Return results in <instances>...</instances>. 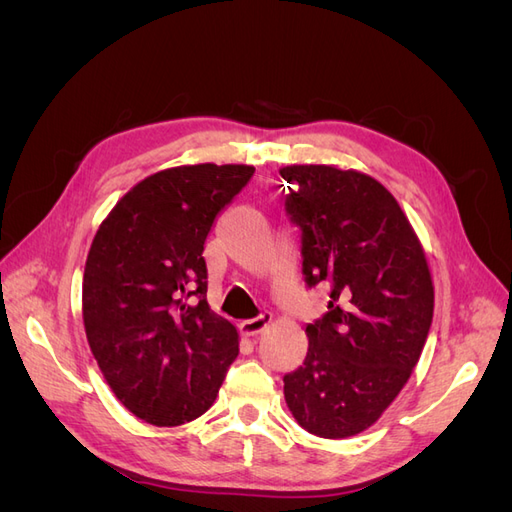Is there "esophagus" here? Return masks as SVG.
<instances>
[{"label":"esophagus","mask_w":512,"mask_h":512,"mask_svg":"<svg viewBox=\"0 0 512 512\" xmlns=\"http://www.w3.org/2000/svg\"><path fill=\"white\" fill-rule=\"evenodd\" d=\"M271 320H273V316H271L269 312H265V314H260L258 318L243 320V322L239 324V331H241V335H245V337H254V335L265 331V329L269 327V324H271Z\"/></svg>","instance_id":"esophagus-1"}]
</instances>
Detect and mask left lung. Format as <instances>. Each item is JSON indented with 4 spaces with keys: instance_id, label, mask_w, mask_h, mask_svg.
<instances>
[{
    "instance_id": "obj_1",
    "label": "left lung",
    "mask_w": 512,
    "mask_h": 512,
    "mask_svg": "<svg viewBox=\"0 0 512 512\" xmlns=\"http://www.w3.org/2000/svg\"><path fill=\"white\" fill-rule=\"evenodd\" d=\"M292 185L307 286H329V312L307 324L303 365L284 376L286 404L318 438L374 425L421 359L433 318L423 245L395 196L359 170L280 168Z\"/></svg>"
}]
</instances>
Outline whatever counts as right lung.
<instances>
[{
  "label": "right lung",
  "mask_w": 512,
  "mask_h": 512,
  "mask_svg": "<svg viewBox=\"0 0 512 512\" xmlns=\"http://www.w3.org/2000/svg\"><path fill=\"white\" fill-rule=\"evenodd\" d=\"M252 175L247 164L160 170L119 200L89 247V348L115 397L149 425L205 414L237 359V329L205 299L203 250L215 215Z\"/></svg>",
  "instance_id": "1"
}]
</instances>
